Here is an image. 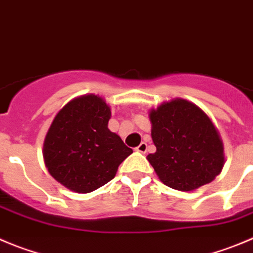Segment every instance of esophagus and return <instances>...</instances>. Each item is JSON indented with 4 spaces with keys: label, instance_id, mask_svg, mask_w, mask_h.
Listing matches in <instances>:
<instances>
[{
    "label": "esophagus",
    "instance_id": "obj_1",
    "mask_svg": "<svg viewBox=\"0 0 253 253\" xmlns=\"http://www.w3.org/2000/svg\"><path fill=\"white\" fill-rule=\"evenodd\" d=\"M146 149H148V144L144 143V141H143V143H140V144H139L138 146H136L135 150H136V151H139V153L145 154V153H146Z\"/></svg>",
    "mask_w": 253,
    "mask_h": 253
}]
</instances>
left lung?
Segmentation results:
<instances>
[{
	"mask_svg": "<svg viewBox=\"0 0 253 253\" xmlns=\"http://www.w3.org/2000/svg\"><path fill=\"white\" fill-rule=\"evenodd\" d=\"M149 118L156 151L146 159L163 184L194 191L220 174L225 164L222 139L200 107L175 98L151 109Z\"/></svg>",
	"mask_w": 253,
	"mask_h": 253,
	"instance_id": "1",
	"label": "left lung"
}]
</instances>
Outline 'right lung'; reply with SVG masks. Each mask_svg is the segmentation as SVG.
<instances>
[{
	"mask_svg": "<svg viewBox=\"0 0 253 253\" xmlns=\"http://www.w3.org/2000/svg\"><path fill=\"white\" fill-rule=\"evenodd\" d=\"M110 107L95 94L67 103L53 119L43 143L48 172L71 191L88 194L115 176L133 150L108 128Z\"/></svg>",
	"mask_w": 253,
	"mask_h": 253,
	"instance_id": "add662e5",
	"label": "right lung"
}]
</instances>
